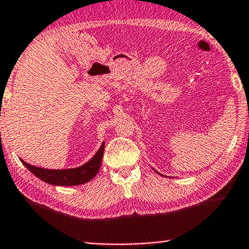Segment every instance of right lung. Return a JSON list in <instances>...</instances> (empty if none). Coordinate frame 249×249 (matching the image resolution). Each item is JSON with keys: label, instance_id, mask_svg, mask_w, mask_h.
Instances as JSON below:
<instances>
[{"label": "right lung", "instance_id": "1", "mask_svg": "<svg viewBox=\"0 0 249 249\" xmlns=\"http://www.w3.org/2000/svg\"><path fill=\"white\" fill-rule=\"evenodd\" d=\"M104 153V142L100 147L93 158L90 159L83 166L73 168V169H65V170H50L44 169V168H38L32 165H28L24 160L20 159L23 165L27 169L35 175L37 178L45 181V182L53 184V185H79L83 184L93 179L95 175L98 174L100 169L101 162H102V157Z\"/></svg>", "mask_w": 249, "mask_h": 249}]
</instances>
